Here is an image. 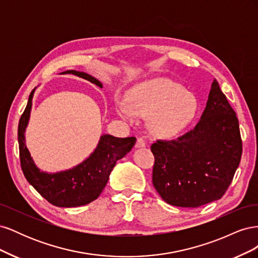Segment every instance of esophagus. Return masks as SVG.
I'll use <instances>...</instances> for the list:
<instances>
[{
  "mask_svg": "<svg viewBox=\"0 0 258 258\" xmlns=\"http://www.w3.org/2000/svg\"><path fill=\"white\" fill-rule=\"evenodd\" d=\"M145 145H146V142H145V140H144V139H142V138H139V139L137 140L136 147H138V148H142V147H145Z\"/></svg>",
  "mask_w": 258,
  "mask_h": 258,
  "instance_id": "obj_1",
  "label": "esophagus"
}]
</instances>
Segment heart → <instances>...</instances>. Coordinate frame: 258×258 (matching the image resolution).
Segmentation results:
<instances>
[{
    "instance_id": "b5f03b06",
    "label": "heart",
    "mask_w": 258,
    "mask_h": 258,
    "mask_svg": "<svg viewBox=\"0 0 258 258\" xmlns=\"http://www.w3.org/2000/svg\"><path fill=\"white\" fill-rule=\"evenodd\" d=\"M128 102L116 103L119 116L127 121H134L136 115L148 117L151 131L160 138L179 134L198 108L195 95L168 79H155L136 86L128 93Z\"/></svg>"
}]
</instances>
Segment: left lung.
<instances>
[{
	"instance_id": "obj_1",
	"label": "left lung",
	"mask_w": 258,
	"mask_h": 258,
	"mask_svg": "<svg viewBox=\"0 0 258 258\" xmlns=\"http://www.w3.org/2000/svg\"><path fill=\"white\" fill-rule=\"evenodd\" d=\"M153 185L167 204L198 208L218 200L229 187L242 155L237 115L214 80L207 106L192 129L151 146Z\"/></svg>"
}]
</instances>
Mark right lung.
<instances>
[{
  "mask_svg": "<svg viewBox=\"0 0 258 258\" xmlns=\"http://www.w3.org/2000/svg\"><path fill=\"white\" fill-rule=\"evenodd\" d=\"M62 74H73L102 87V84L87 73L69 70L62 72ZM34 91L35 89L30 93L27 107L20 117L18 126L19 156L22 172L35 190L53 206L74 208L88 205L100 196L116 161L124 157L131 151L137 139L135 137L116 138L111 135H104L100 138L96 150L80 165L57 173L44 172L36 167L34 160L31 157L25 139Z\"/></svg>",
  "mask_w": 258,
  "mask_h": 258,
  "instance_id": "right-lung-1",
  "label": "right lung"
}]
</instances>
